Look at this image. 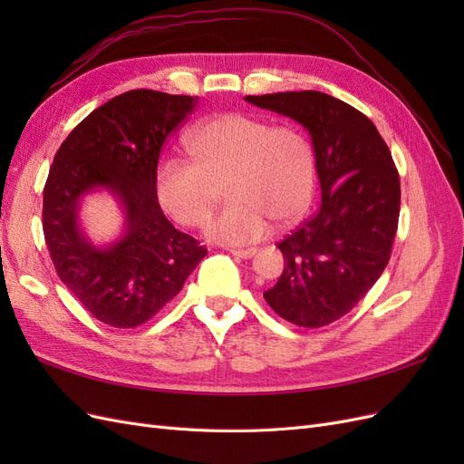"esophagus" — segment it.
<instances>
[{
    "label": "esophagus",
    "mask_w": 464,
    "mask_h": 464,
    "mask_svg": "<svg viewBox=\"0 0 464 464\" xmlns=\"http://www.w3.org/2000/svg\"><path fill=\"white\" fill-rule=\"evenodd\" d=\"M230 254H232L234 257L249 259V257H254V256L257 254V249H256V247H251V249H230Z\"/></svg>",
    "instance_id": "esophagus-1"
}]
</instances>
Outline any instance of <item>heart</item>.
I'll return each mask as SVG.
<instances>
[{"mask_svg": "<svg viewBox=\"0 0 464 464\" xmlns=\"http://www.w3.org/2000/svg\"><path fill=\"white\" fill-rule=\"evenodd\" d=\"M191 160L166 157L159 162L160 205L186 227H203L228 178L232 201L210 220L207 236L228 246L254 244L271 232L273 220L290 227L314 198L315 157L307 137L290 125L273 128L247 114H218L186 135Z\"/></svg>", "mask_w": 464, "mask_h": 464, "instance_id": "obj_1", "label": "heart"}]
</instances>
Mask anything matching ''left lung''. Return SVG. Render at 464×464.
<instances>
[{
    "label": "left lung",
    "mask_w": 464,
    "mask_h": 464,
    "mask_svg": "<svg viewBox=\"0 0 464 464\" xmlns=\"http://www.w3.org/2000/svg\"><path fill=\"white\" fill-rule=\"evenodd\" d=\"M246 101L300 123L312 139L321 207L278 244L285 271L263 296L294 325L325 327L385 271L399 224V172L373 121L339 98L292 91Z\"/></svg>",
    "instance_id": "obj_1"
}]
</instances>
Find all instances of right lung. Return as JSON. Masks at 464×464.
<instances>
[{
    "label": "right lung",
    "mask_w": 464,
    "mask_h": 464,
    "mask_svg": "<svg viewBox=\"0 0 464 464\" xmlns=\"http://www.w3.org/2000/svg\"><path fill=\"white\" fill-rule=\"evenodd\" d=\"M199 96L137 89L92 110L55 152L44 188L46 246L62 283L98 321L131 329L184 286L207 249L174 228L157 198L160 149ZM108 192L124 217L110 243L80 220L87 197Z\"/></svg>",
    "instance_id": "add662e5"
}]
</instances>
